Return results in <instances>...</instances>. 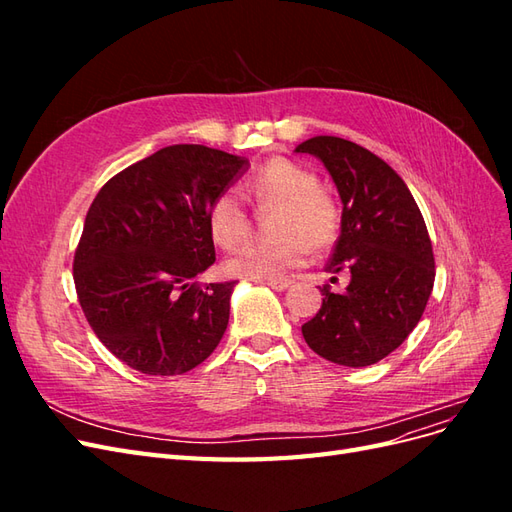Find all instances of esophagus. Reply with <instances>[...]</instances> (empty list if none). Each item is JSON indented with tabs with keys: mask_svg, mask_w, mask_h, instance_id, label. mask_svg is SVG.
I'll use <instances>...</instances> for the list:
<instances>
[{
	"mask_svg": "<svg viewBox=\"0 0 512 512\" xmlns=\"http://www.w3.org/2000/svg\"><path fill=\"white\" fill-rule=\"evenodd\" d=\"M265 286H269V288H273V290H286L288 286H290V280H267V282H262Z\"/></svg>",
	"mask_w": 512,
	"mask_h": 512,
	"instance_id": "1",
	"label": "esophagus"
}]
</instances>
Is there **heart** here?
Returning <instances> with one entry per match:
<instances>
[{"instance_id":"1","label":"heart","mask_w":512,"mask_h":512,"mask_svg":"<svg viewBox=\"0 0 512 512\" xmlns=\"http://www.w3.org/2000/svg\"><path fill=\"white\" fill-rule=\"evenodd\" d=\"M245 190L260 205L282 203L277 235L280 243H247L226 260V273L241 280L267 282L282 280L286 273L307 260L309 245L322 250L335 241L339 230L337 205L318 190V177L312 170L284 158L269 160L245 183ZM211 239L224 250H232L245 241L250 218L243 198L235 190L215 196L207 211Z\"/></svg>"}]
</instances>
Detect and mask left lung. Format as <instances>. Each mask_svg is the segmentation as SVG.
Returning <instances> with one entry per match:
<instances>
[{
	"label": "left lung",
	"instance_id": "obj_1",
	"mask_svg": "<svg viewBox=\"0 0 512 512\" xmlns=\"http://www.w3.org/2000/svg\"><path fill=\"white\" fill-rule=\"evenodd\" d=\"M294 151L318 158L342 198V232L327 271L350 277L344 292L322 288V307L301 327L303 337L331 363L374 365L414 331L436 280L421 209L389 164L346 138L314 136Z\"/></svg>",
	"mask_w": 512,
	"mask_h": 512
}]
</instances>
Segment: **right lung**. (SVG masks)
Wrapping results in <instances>:
<instances>
[{
  "mask_svg": "<svg viewBox=\"0 0 512 512\" xmlns=\"http://www.w3.org/2000/svg\"><path fill=\"white\" fill-rule=\"evenodd\" d=\"M250 166L205 145H170L123 168L91 203L74 286L91 329L147 376L203 363L228 327L235 282L200 288L215 262L207 211Z\"/></svg>",
  "mask_w": 512,
  "mask_h": 512,
  "instance_id": "1",
  "label": "right lung"
}]
</instances>
